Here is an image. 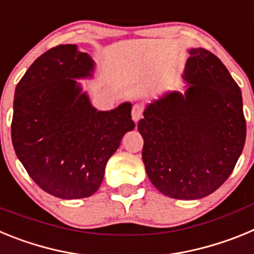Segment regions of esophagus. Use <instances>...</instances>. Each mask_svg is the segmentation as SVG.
<instances>
[{"label": "esophagus", "mask_w": 254, "mask_h": 254, "mask_svg": "<svg viewBox=\"0 0 254 254\" xmlns=\"http://www.w3.org/2000/svg\"><path fill=\"white\" fill-rule=\"evenodd\" d=\"M142 112H143V107L141 104H134L133 108H132V120L134 122H138V121L142 118Z\"/></svg>", "instance_id": "esophagus-1"}]
</instances>
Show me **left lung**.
<instances>
[{
    "instance_id": "obj_1",
    "label": "left lung",
    "mask_w": 254,
    "mask_h": 254,
    "mask_svg": "<svg viewBox=\"0 0 254 254\" xmlns=\"http://www.w3.org/2000/svg\"><path fill=\"white\" fill-rule=\"evenodd\" d=\"M185 94L149 104L138 122L147 177L177 199L208 196L229 178L246 142L242 93L211 52L190 49Z\"/></svg>"
}]
</instances>
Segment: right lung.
Here are the masks:
<instances>
[{
    "instance_id": "1",
    "label": "right lung",
    "mask_w": 254,
    "mask_h": 254,
    "mask_svg": "<svg viewBox=\"0 0 254 254\" xmlns=\"http://www.w3.org/2000/svg\"><path fill=\"white\" fill-rule=\"evenodd\" d=\"M93 71L87 53L61 44L38 57L15 89L13 149L31 179L58 198L95 193L108 159L134 128L131 103L107 112L91 105L75 78Z\"/></svg>"
}]
</instances>
